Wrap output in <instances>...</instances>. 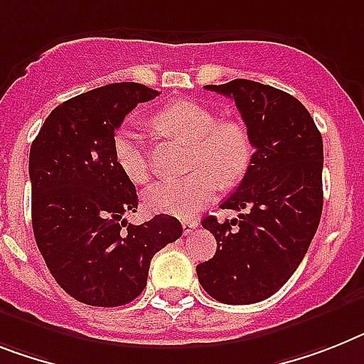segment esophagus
Returning a JSON list of instances; mask_svg holds the SVG:
<instances>
[{
  "mask_svg": "<svg viewBox=\"0 0 364 364\" xmlns=\"http://www.w3.org/2000/svg\"><path fill=\"white\" fill-rule=\"evenodd\" d=\"M199 227V221L197 219H182V229H184V234L193 232V229Z\"/></svg>",
  "mask_w": 364,
  "mask_h": 364,
  "instance_id": "obj_1",
  "label": "esophagus"
}]
</instances>
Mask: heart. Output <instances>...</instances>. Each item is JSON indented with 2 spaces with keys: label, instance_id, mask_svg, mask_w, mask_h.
Segmentation results:
<instances>
[{
  "label": "heart",
  "instance_id": "1",
  "mask_svg": "<svg viewBox=\"0 0 364 364\" xmlns=\"http://www.w3.org/2000/svg\"><path fill=\"white\" fill-rule=\"evenodd\" d=\"M154 124L165 134L191 145V175L150 186L145 206L152 212L189 218L214 199L219 184L232 186L247 173L253 158V141L247 126L236 119L218 117L212 109L191 100L171 102L154 115ZM113 160L126 178L137 186L149 182L150 169L141 135L122 126L111 141Z\"/></svg>",
  "mask_w": 364,
  "mask_h": 364
}]
</instances>
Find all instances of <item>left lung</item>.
<instances>
[{"label":"left lung","mask_w":364,"mask_h":364,"mask_svg":"<svg viewBox=\"0 0 364 364\" xmlns=\"http://www.w3.org/2000/svg\"><path fill=\"white\" fill-rule=\"evenodd\" d=\"M206 89L232 98L255 154L238 189L221 204L242 214L223 223L214 215L203 219L218 251L197 266V277L218 301L249 305L292 277L316 234L323 206L322 134L301 102L281 89L251 80Z\"/></svg>","instance_id":"1"}]
</instances>
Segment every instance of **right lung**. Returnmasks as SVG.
<instances>
[{"label": "right lung", "instance_id": "1", "mask_svg": "<svg viewBox=\"0 0 364 364\" xmlns=\"http://www.w3.org/2000/svg\"><path fill=\"white\" fill-rule=\"evenodd\" d=\"M158 95L124 81L74 96L48 115L29 150L38 251L57 284L85 305L134 301L152 257L182 236L173 215L143 225L122 219L137 208V193L117 167L111 141L137 104Z\"/></svg>", "mask_w": 364, "mask_h": 364}]
</instances>
